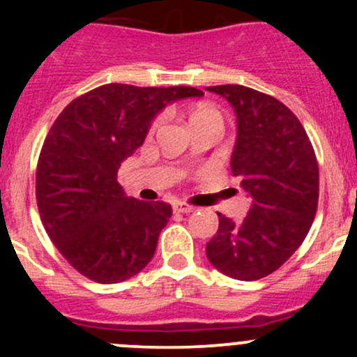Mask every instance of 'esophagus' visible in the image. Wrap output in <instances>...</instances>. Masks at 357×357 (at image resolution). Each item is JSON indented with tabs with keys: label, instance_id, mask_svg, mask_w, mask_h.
Instances as JSON below:
<instances>
[{
	"label": "esophagus",
	"instance_id": "obj_1",
	"mask_svg": "<svg viewBox=\"0 0 357 357\" xmlns=\"http://www.w3.org/2000/svg\"><path fill=\"white\" fill-rule=\"evenodd\" d=\"M172 208H174V212H181V214H190V212L195 211V207H193V205L183 204V202H176V204L172 205Z\"/></svg>",
	"mask_w": 357,
	"mask_h": 357
}]
</instances>
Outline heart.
<instances>
[{"label": "heart", "mask_w": 357, "mask_h": 357, "mask_svg": "<svg viewBox=\"0 0 357 357\" xmlns=\"http://www.w3.org/2000/svg\"><path fill=\"white\" fill-rule=\"evenodd\" d=\"M162 121H164V117H162V115H157L152 121V124H150V131L153 132L155 129L160 128ZM190 124H192L193 129L205 124H215L222 128V115L215 107L208 105V103H197V105L190 110Z\"/></svg>", "instance_id": "obj_1"}]
</instances>
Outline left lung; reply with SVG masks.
Listing matches in <instances>:
<instances>
[{"label": "left lung", "instance_id": "obj_1", "mask_svg": "<svg viewBox=\"0 0 357 357\" xmlns=\"http://www.w3.org/2000/svg\"><path fill=\"white\" fill-rule=\"evenodd\" d=\"M207 89L235 109L231 171L252 205L242 222L218 212L205 252L226 276L254 282L285 264L307 236L318 208V160L304 126L280 100L240 84Z\"/></svg>", "mask_w": 357, "mask_h": 357}]
</instances>
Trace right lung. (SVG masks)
<instances>
[{"label":"right lung","instance_id":"add662e5","mask_svg":"<svg viewBox=\"0 0 357 357\" xmlns=\"http://www.w3.org/2000/svg\"><path fill=\"white\" fill-rule=\"evenodd\" d=\"M202 95L188 86L112 82L72 100L53 122L39 153L36 200L48 236L82 276L119 283L152 261L172 208L126 197L117 171L167 103Z\"/></svg>","mask_w":357,"mask_h":357}]
</instances>
